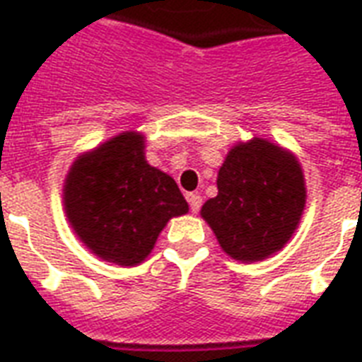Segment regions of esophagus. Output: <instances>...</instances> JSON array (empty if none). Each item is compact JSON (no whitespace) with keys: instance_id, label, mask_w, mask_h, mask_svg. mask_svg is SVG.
<instances>
[{"instance_id":"obj_1","label":"esophagus","mask_w":362,"mask_h":362,"mask_svg":"<svg viewBox=\"0 0 362 362\" xmlns=\"http://www.w3.org/2000/svg\"><path fill=\"white\" fill-rule=\"evenodd\" d=\"M187 200H189V204H190V211L192 213L200 211V207H202V196L200 194L190 192V194H187Z\"/></svg>"}]
</instances>
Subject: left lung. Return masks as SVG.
I'll use <instances>...</instances> for the list:
<instances>
[{
	"instance_id": "obj_1",
	"label": "left lung",
	"mask_w": 362,
	"mask_h": 362,
	"mask_svg": "<svg viewBox=\"0 0 362 362\" xmlns=\"http://www.w3.org/2000/svg\"><path fill=\"white\" fill-rule=\"evenodd\" d=\"M217 196L202 207L221 247L236 260H262L293 236L306 204L300 164L277 145L255 137L228 153Z\"/></svg>"
}]
</instances>
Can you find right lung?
<instances>
[{
    "label": "right lung",
    "mask_w": 362,
    "mask_h": 362,
    "mask_svg": "<svg viewBox=\"0 0 362 362\" xmlns=\"http://www.w3.org/2000/svg\"><path fill=\"white\" fill-rule=\"evenodd\" d=\"M143 137L126 132L81 156L67 173V219L92 253L122 266L141 262L172 217L189 211L177 183L149 166Z\"/></svg>",
    "instance_id": "1"
}]
</instances>
